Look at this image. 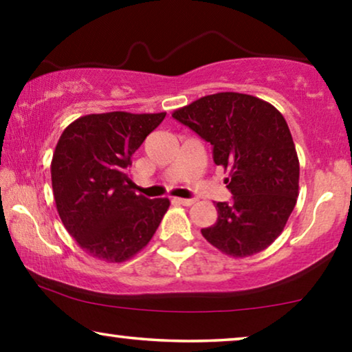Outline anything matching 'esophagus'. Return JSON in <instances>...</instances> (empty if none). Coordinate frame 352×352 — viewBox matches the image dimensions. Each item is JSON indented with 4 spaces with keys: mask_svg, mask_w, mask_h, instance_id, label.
<instances>
[{
    "mask_svg": "<svg viewBox=\"0 0 352 352\" xmlns=\"http://www.w3.org/2000/svg\"><path fill=\"white\" fill-rule=\"evenodd\" d=\"M173 201L177 205H182V206H190L195 204V200H192V199H173Z\"/></svg>",
    "mask_w": 352,
    "mask_h": 352,
    "instance_id": "1",
    "label": "esophagus"
}]
</instances>
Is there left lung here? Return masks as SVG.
I'll return each instance as SVG.
<instances>
[{
    "label": "left lung",
    "mask_w": 352,
    "mask_h": 352,
    "mask_svg": "<svg viewBox=\"0 0 352 352\" xmlns=\"http://www.w3.org/2000/svg\"><path fill=\"white\" fill-rule=\"evenodd\" d=\"M213 146L216 165L229 171L224 182L232 201H218V219L201 229L229 256L247 258L282 234L296 205L300 162L283 115L266 100L242 93L200 98L173 112Z\"/></svg>",
    "instance_id": "8db88e82"
}]
</instances>
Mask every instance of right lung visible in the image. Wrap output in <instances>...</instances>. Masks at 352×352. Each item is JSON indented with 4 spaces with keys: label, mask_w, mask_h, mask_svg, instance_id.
<instances>
[{
    "label": "right lung",
    "mask_w": 352,
    "mask_h": 352,
    "mask_svg": "<svg viewBox=\"0 0 352 352\" xmlns=\"http://www.w3.org/2000/svg\"><path fill=\"white\" fill-rule=\"evenodd\" d=\"M165 115L91 113L60 134L51 162L56 208L67 232L91 256L126 261L160 226L170 200L136 195L126 168Z\"/></svg>",
    "instance_id": "right-lung-1"
}]
</instances>
